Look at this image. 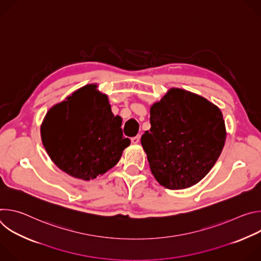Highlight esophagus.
I'll use <instances>...</instances> for the list:
<instances>
[{
    "instance_id": "1",
    "label": "esophagus",
    "mask_w": 261,
    "mask_h": 261,
    "mask_svg": "<svg viewBox=\"0 0 261 261\" xmlns=\"http://www.w3.org/2000/svg\"><path fill=\"white\" fill-rule=\"evenodd\" d=\"M131 141H132V143L137 144V143L140 141V135H136V136L132 137V138H131Z\"/></svg>"
}]
</instances>
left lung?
<instances>
[{
	"mask_svg": "<svg viewBox=\"0 0 261 261\" xmlns=\"http://www.w3.org/2000/svg\"><path fill=\"white\" fill-rule=\"evenodd\" d=\"M150 114L151 129L141 136V145L155 178L171 190L200 181L225 143L221 110L199 95L172 88Z\"/></svg>",
	"mask_w": 261,
	"mask_h": 261,
	"instance_id": "1",
	"label": "left lung"
}]
</instances>
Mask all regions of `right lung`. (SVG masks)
Masks as SVG:
<instances>
[{
	"instance_id": "add662e5",
	"label": "right lung",
	"mask_w": 261,
	"mask_h": 261,
	"mask_svg": "<svg viewBox=\"0 0 261 261\" xmlns=\"http://www.w3.org/2000/svg\"><path fill=\"white\" fill-rule=\"evenodd\" d=\"M88 85L56 104L41 125V138L54 163L81 179H93L113 168L130 139L105 94Z\"/></svg>"
}]
</instances>
